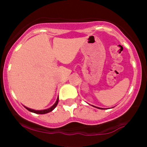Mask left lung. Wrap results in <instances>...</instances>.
Returning a JSON list of instances; mask_svg holds the SVG:
<instances>
[{
	"label": "left lung",
	"mask_w": 147,
	"mask_h": 147,
	"mask_svg": "<svg viewBox=\"0 0 147 147\" xmlns=\"http://www.w3.org/2000/svg\"><path fill=\"white\" fill-rule=\"evenodd\" d=\"M93 106V107H95V108H97V109H103V108H99V107H97V106Z\"/></svg>",
	"instance_id": "1"
}]
</instances>
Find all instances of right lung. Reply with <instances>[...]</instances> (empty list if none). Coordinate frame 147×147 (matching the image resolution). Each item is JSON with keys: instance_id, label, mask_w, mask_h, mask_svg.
Instances as JSON below:
<instances>
[{"instance_id": "right-lung-1", "label": "right lung", "mask_w": 147, "mask_h": 147, "mask_svg": "<svg viewBox=\"0 0 147 147\" xmlns=\"http://www.w3.org/2000/svg\"><path fill=\"white\" fill-rule=\"evenodd\" d=\"M58 102H59V96H58V97H57V99L56 102L55 103V104H54L53 106H52L50 108H49V109H45V110H34V109H30V108L26 107V106H24V107L32 113H36V114H45V113H48L51 112L52 111H53L54 109L56 108L57 104H58Z\"/></svg>"}]
</instances>
